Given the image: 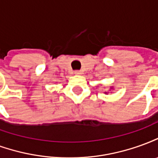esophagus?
<instances>
[{"label":"esophagus","mask_w":158,"mask_h":158,"mask_svg":"<svg viewBox=\"0 0 158 158\" xmlns=\"http://www.w3.org/2000/svg\"><path fill=\"white\" fill-rule=\"evenodd\" d=\"M74 73H75V74H81L82 72H81L80 70H76V71H74Z\"/></svg>","instance_id":"34e87169"}]
</instances>
